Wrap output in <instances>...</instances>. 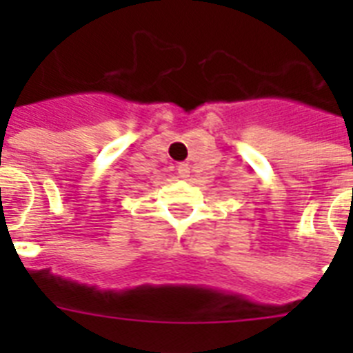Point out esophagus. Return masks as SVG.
I'll return each mask as SVG.
<instances>
[{
    "label": "esophagus",
    "instance_id": "1",
    "mask_svg": "<svg viewBox=\"0 0 353 353\" xmlns=\"http://www.w3.org/2000/svg\"><path fill=\"white\" fill-rule=\"evenodd\" d=\"M179 174H180V179H183V180L189 179V176H191V168H189V164H180Z\"/></svg>",
    "mask_w": 353,
    "mask_h": 353
}]
</instances>
